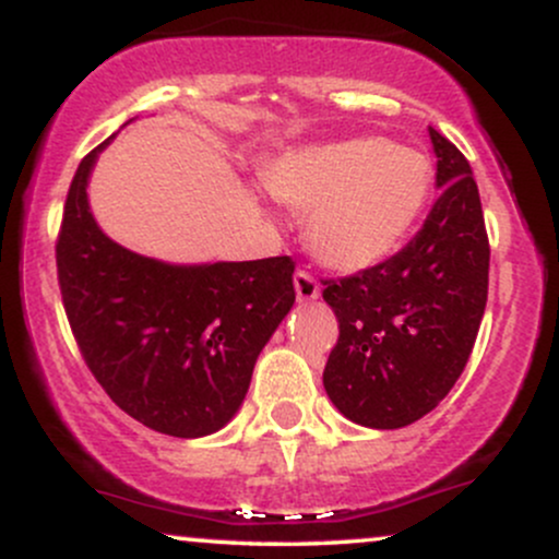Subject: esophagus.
Returning a JSON list of instances; mask_svg holds the SVG:
<instances>
[{
    "label": "esophagus",
    "instance_id": "34e87169",
    "mask_svg": "<svg viewBox=\"0 0 559 559\" xmlns=\"http://www.w3.org/2000/svg\"><path fill=\"white\" fill-rule=\"evenodd\" d=\"M294 292H297L299 301H312V299L320 297V284L316 278H312L310 273L297 271V273H294Z\"/></svg>",
    "mask_w": 559,
    "mask_h": 559
}]
</instances>
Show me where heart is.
<instances>
[{
    "instance_id": "b5f03b06",
    "label": "heart",
    "mask_w": 559,
    "mask_h": 559,
    "mask_svg": "<svg viewBox=\"0 0 559 559\" xmlns=\"http://www.w3.org/2000/svg\"><path fill=\"white\" fill-rule=\"evenodd\" d=\"M426 152L383 136L301 146L273 159L262 183L307 215V247L325 267L362 273L402 249L433 194Z\"/></svg>"
}]
</instances>
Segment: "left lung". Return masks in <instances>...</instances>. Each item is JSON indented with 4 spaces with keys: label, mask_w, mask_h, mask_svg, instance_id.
<instances>
[{
    "label": "left lung",
    "mask_w": 559,
    "mask_h": 559,
    "mask_svg": "<svg viewBox=\"0 0 559 559\" xmlns=\"http://www.w3.org/2000/svg\"><path fill=\"white\" fill-rule=\"evenodd\" d=\"M441 191L415 239L381 265L323 281L338 342L329 400L365 428H404L449 394L476 344L489 294V236L471 163L428 128Z\"/></svg>",
    "instance_id": "8db88e82"
}]
</instances>
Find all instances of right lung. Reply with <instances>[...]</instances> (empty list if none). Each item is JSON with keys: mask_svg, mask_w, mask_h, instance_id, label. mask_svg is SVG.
Wrapping results in <instances>:
<instances>
[{"mask_svg": "<svg viewBox=\"0 0 559 559\" xmlns=\"http://www.w3.org/2000/svg\"><path fill=\"white\" fill-rule=\"evenodd\" d=\"M102 141L70 183L57 278L70 329L102 389L146 428L178 439L239 413L254 362L294 299L292 258L173 265L112 241L88 207Z\"/></svg>", "mask_w": 559, "mask_h": 559, "instance_id": "1", "label": "right lung"}]
</instances>
